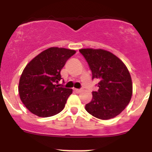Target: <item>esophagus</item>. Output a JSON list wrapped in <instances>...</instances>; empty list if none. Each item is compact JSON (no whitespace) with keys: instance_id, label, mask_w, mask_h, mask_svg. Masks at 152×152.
Masks as SVG:
<instances>
[{"instance_id":"34e87169","label":"esophagus","mask_w":152,"mask_h":152,"mask_svg":"<svg viewBox=\"0 0 152 152\" xmlns=\"http://www.w3.org/2000/svg\"><path fill=\"white\" fill-rule=\"evenodd\" d=\"M74 91H75L76 93H77V94H79V93H80L81 90H80V89H74Z\"/></svg>"}]
</instances>
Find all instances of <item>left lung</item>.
<instances>
[{"label":"left lung","instance_id":"left-lung-1","mask_svg":"<svg viewBox=\"0 0 152 152\" xmlns=\"http://www.w3.org/2000/svg\"><path fill=\"white\" fill-rule=\"evenodd\" d=\"M83 55L92 72V79L99 80L98 91H93L92 100L85 110L94 117H116L131 100L132 83L128 68L110 52L103 49H82Z\"/></svg>","mask_w":152,"mask_h":152}]
</instances>
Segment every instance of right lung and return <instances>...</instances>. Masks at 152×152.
Listing matches in <instances>:
<instances>
[{
	"label": "right lung",
	"instance_id": "1",
	"mask_svg": "<svg viewBox=\"0 0 152 152\" xmlns=\"http://www.w3.org/2000/svg\"><path fill=\"white\" fill-rule=\"evenodd\" d=\"M76 51L51 47L42 52L25 67L19 82L21 101L32 113L49 117L64 109L72 89L58 88L60 72Z\"/></svg>",
	"mask_w": 152,
	"mask_h": 152
}]
</instances>
